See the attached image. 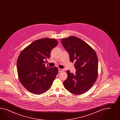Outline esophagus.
Returning a JSON list of instances; mask_svg holds the SVG:
<instances>
[{
  "label": "esophagus",
  "instance_id": "1",
  "mask_svg": "<svg viewBox=\"0 0 120 120\" xmlns=\"http://www.w3.org/2000/svg\"><path fill=\"white\" fill-rule=\"evenodd\" d=\"M63 69H60V68L58 69V72H63Z\"/></svg>",
  "mask_w": 120,
  "mask_h": 120
}]
</instances>
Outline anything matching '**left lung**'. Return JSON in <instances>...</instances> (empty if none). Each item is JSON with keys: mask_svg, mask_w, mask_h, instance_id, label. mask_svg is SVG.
<instances>
[{"mask_svg": "<svg viewBox=\"0 0 120 120\" xmlns=\"http://www.w3.org/2000/svg\"><path fill=\"white\" fill-rule=\"evenodd\" d=\"M62 45L69 54L70 62H75V74L67 70L68 77L63 84L73 94H83L88 91L97 80L98 59L94 50L87 43L76 36L61 40Z\"/></svg>", "mask_w": 120, "mask_h": 120, "instance_id": "obj_1", "label": "left lung"}]
</instances>
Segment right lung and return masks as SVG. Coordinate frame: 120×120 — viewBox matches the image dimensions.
I'll list each match as a JSON object with an SVG mask.
<instances>
[{
    "label": "right lung",
    "mask_w": 120,
    "mask_h": 120,
    "mask_svg": "<svg viewBox=\"0 0 120 120\" xmlns=\"http://www.w3.org/2000/svg\"><path fill=\"white\" fill-rule=\"evenodd\" d=\"M58 44L54 39L43 38L33 41L18 56V78L23 87L34 94L46 92L51 88L58 72L57 67H46L45 60L51 57V50Z\"/></svg>",
    "instance_id": "1"
}]
</instances>
